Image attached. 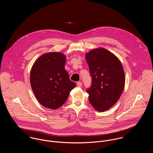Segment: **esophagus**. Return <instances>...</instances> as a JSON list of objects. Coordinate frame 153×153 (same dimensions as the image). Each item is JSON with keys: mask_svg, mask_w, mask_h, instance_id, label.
I'll return each mask as SVG.
<instances>
[{"mask_svg": "<svg viewBox=\"0 0 153 153\" xmlns=\"http://www.w3.org/2000/svg\"><path fill=\"white\" fill-rule=\"evenodd\" d=\"M76 85H77V87H81L82 86V82H77Z\"/></svg>", "mask_w": 153, "mask_h": 153, "instance_id": "34e87169", "label": "esophagus"}]
</instances>
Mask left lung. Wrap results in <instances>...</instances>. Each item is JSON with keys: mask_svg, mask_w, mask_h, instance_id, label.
Returning <instances> with one entry per match:
<instances>
[{"mask_svg": "<svg viewBox=\"0 0 153 153\" xmlns=\"http://www.w3.org/2000/svg\"><path fill=\"white\" fill-rule=\"evenodd\" d=\"M92 83L87 89L92 107L103 112L119 100L125 85V74L120 61L104 48H98L85 55Z\"/></svg>", "mask_w": 153, "mask_h": 153, "instance_id": "left-lung-1", "label": "left lung"}]
</instances>
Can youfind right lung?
<instances>
[{
	"mask_svg": "<svg viewBox=\"0 0 153 153\" xmlns=\"http://www.w3.org/2000/svg\"><path fill=\"white\" fill-rule=\"evenodd\" d=\"M65 56L59 52L42 55L30 72L31 87L38 101L45 107L57 109L68 99L76 84L69 79L65 69Z\"/></svg>",
	"mask_w": 153,
	"mask_h": 153,
	"instance_id": "1",
	"label": "right lung"
}]
</instances>
